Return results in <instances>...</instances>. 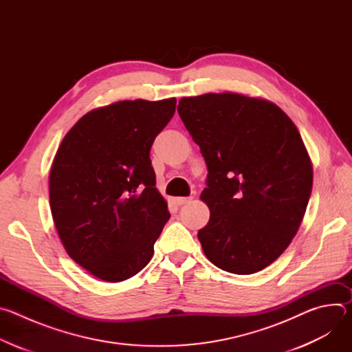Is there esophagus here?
<instances>
[{"label": "esophagus", "instance_id": "1", "mask_svg": "<svg viewBox=\"0 0 352 352\" xmlns=\"http://www.w3.org/2000/svg\"><path fill=\"white\" fill-rule=\"evenodd\" d=\"M190 202H192V196H188V197H177V204H178L179 206L188 205V204H190Z\"/></svg>", "mask_w": 352, "mask_h": 352}]
</instances>
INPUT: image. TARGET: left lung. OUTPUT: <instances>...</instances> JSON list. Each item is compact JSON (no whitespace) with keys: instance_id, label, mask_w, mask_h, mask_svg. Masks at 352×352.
<instances>
[{"instance_id":"obj_1","label":"left lung","mask_w":352,"mask_h":352,"mask_svg":"<svg viewBox=\"0 0 352 352\" xmlns=\"http://www.w3.org/2000/svg\"><path fill=\"white\" fill-rule=\"evenodd\" d=\"M178 114L208 166L197 232L206 258L228 273L272 265L302 223L314 168L291 118L266 98L232 91L182 97Z\"/></svg>"}]
</instances>
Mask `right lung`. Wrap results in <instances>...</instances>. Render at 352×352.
<instances>
[{
    "label": "right lung",
    "instance_id": "right-lung-1",
    "mask_svg": "<svg viewBox=\"0 0 352 352\" xmlns=\"http://www.w3.org/2000/svg\"><path fill=\"white\" fill-rule=\"evenodd\" d=\"M175 97L122 100L86 113L50 170V208L67 254L91 276L120 283L153 256L170 219L150 162Z\"/></svg>",
    "mask_w": 352,
    "mask_h": 352
}]
</instances>
